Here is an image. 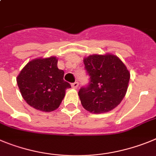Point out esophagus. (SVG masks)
<instances>
[{
    "label": "esophagus",
    "mask_w": 156,
    "mask_h": 156,
    "mask_svg": "<svg viewBox=\"0 0 156 156\" xmlns=\"http://www.w3.org/2000/svg\"><path fill=\"white\" fill-rule=\"evenodd\" d=\"M71 87H72L73 88H77L78 87V81H75V82H74V83L71 84Z\"/></svg>",
    "instance_id": "esophagus-1"
}]
</instances>
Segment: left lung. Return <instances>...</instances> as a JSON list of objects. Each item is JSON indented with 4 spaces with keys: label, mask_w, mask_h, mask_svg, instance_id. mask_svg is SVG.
Instances as JSON below:
<instances>
[{
    "label": "left lung",
    "mask_w": 156,
    "mask_h": 156,
    "mask_svg": "<svg viewBox=\"0 0 156 156\" xmlns=\"http://www.w3.org/2000/svg\"><path fill=\"white\" fill-rule=\"evenodd\" d=\"M83 61L90 81L78 92L82 106L92 113H107L116 108L128 88L130 73L125 64L109 54H93Z\"/></svg>",
    "instance_id": "left-lung-1"
}]
</instances>
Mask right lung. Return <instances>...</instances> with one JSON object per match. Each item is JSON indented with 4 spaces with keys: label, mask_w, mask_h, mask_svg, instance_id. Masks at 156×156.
I'll list each match as a JSON object with an SVG mask.
<instances>
[{
    "label": "right lung",
    "mask_w": 156,
    "mask_h": 156,
    "mask_svg": "<svg viewBox=\"0 0 156 156\" xmlns=\"http://www.w3.org/2000/svg\"><path fill=\"white\" fill-rule=\"evenodd\" d=\"M64 72L57 68L55 57L29 61L17 77V84L28 104L43 112H51L61 105L71 85L64 80Z\"/></svg>",
    "instance_id": "1"
}]
</instances>
